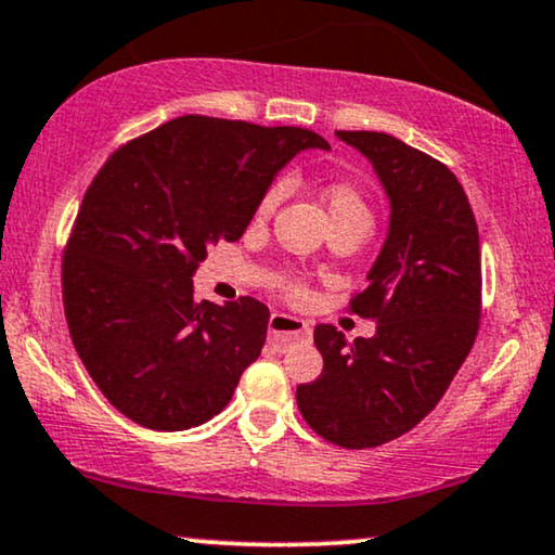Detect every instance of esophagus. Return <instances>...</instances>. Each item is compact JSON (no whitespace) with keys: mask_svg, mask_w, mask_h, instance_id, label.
<instances>
[{"mask_svg":"<svg viewBox=\"0 0 555 555\" xmlns=\"http://www.w3.org/2000/svg\"><path fill=\"white\" fill-rule=\"evenodd\" d=\"M310 338H312V327L307 325L305 320L294 318V314H284V312H273L269 318V340L279 350H286L292 348L294 343L310 340Z\"/></svg>","mask_w":555,"mask_h":555,"instance_id":"1","label":"esophagus"}]
</instances>
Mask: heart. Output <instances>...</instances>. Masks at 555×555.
I'll return each mask as SVG.
<instances>
[{"mask_svg": "<svg viewBox=\"0 0 555 555\" xmlns=\"http://www.w3.org/2000/svg\"><path fill=\"white\" fill-rule=\"evenodd\" d=\"M284 186L282 184H273L266 196L258 205V217H269L273 209H276L279 199H282ZM325 207L330 215V222H338V220H369V207L363 202V196L359 194V189L348 181H335V184L327 186L325 192ZM297 292V289H294Z\"/></svg>", "mask_w": 555, "mask_h": 555, "instance_id": "heart-1", "label": "heart"}]
</instances>
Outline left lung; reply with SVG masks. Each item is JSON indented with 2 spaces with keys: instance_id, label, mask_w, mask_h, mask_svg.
Listing matches in <instances>:
<instances>
[{
  "instance_id": "left-lung-1",
  "label": "left lung",
  "mask_w": 555,
  "mask_h": 555,
  "mask_svg": "<svg viewBox=\"0 0 555 555\" xmlns=\"http://www.w3.org/2000/svg\"><path fill=\"white\" fill-rule=\"evenodd\" d=\"M389 199V228L350 310L376 320L348 343L314 327L322 374L297 387L307 425L340 448H374L412 430L451 387L481 318L479 228L448 168L387 132L338 130Z\"/></svg>"
}]
</instances>
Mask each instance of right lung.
I'll list each match as a JSON object with an SVG mask.
<instances>
[{"mask_svg":"<svg viewBox=\"0 0 555 555\" xmlns=\"http://www.w3.org/2000/svg\"><path fill=\"white\" fill-rule=\"evenodd\" d=\"M312 149L330 145L301 128L186 115L122 145L91 181L63 256V307L89 376L132 423L189 430L233 399L269 307L194 301L192 276Z\"/></svg>","mask_w":555,"mask_h":555,"instance_id":"1","label":"right lung"}]
</instances>
